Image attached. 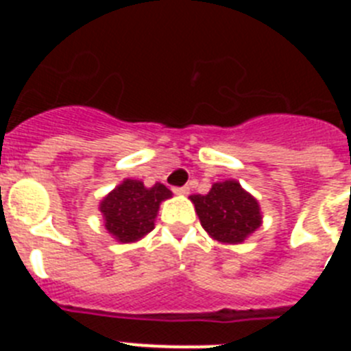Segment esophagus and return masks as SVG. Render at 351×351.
<instances>
[{
	"instance_id": "1",
	"label": "esophagus",
	"mask_w": 351,
	"mask_h": 351,
	"mask_svg": "<svg viewBox=\"0 0 351 351\" xmlns=\"http://www.w3.org/2000/svg\"><path fill=\"white\" fill-rule=\"evenodd\" d=\"M173 193L188 195V193H190V188H188V186H179V188H173Z\"/></svg>"
}]
</instances>
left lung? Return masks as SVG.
<instances>
[{
  "mask_svg": "<svg viewBox=\"0 0 351 351\" xmlns=\"http://www.w3.org/2000/svg\"><path fill=\"white\" fill-rule=\"evenodd\" d=\"M191 202L207 234L219 243H243L262 223L258 202L237 181L216 182L207 195H191Z\"/></svg>",
  "mask_w": 351,
  "mask_h": 351,
  "instance_id": "left-lung-1",
  "label": "left lung"
}]
</instances>
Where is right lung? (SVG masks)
<instances>
[{"instance_id":"1","label":"right lung","mask_w":351,"mask_h":351,"mask_svg":"<svg viewBox=\"0 0 351 351\" xmlns=\"http://www.w3.org/2000/svg\"><path fill=\"white\" fill-rule=\"evenodd\" d=\"M170 197L172 191L160 182L145 188L141 181L126 179L101 200L105 228L121 243L137 241L153 230L160 202Z\"/></svg>"}]
</instances>
